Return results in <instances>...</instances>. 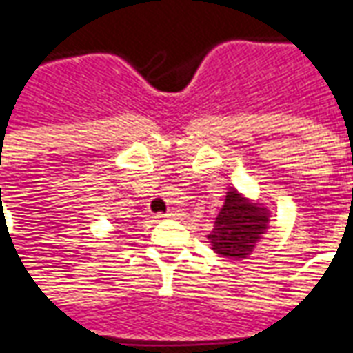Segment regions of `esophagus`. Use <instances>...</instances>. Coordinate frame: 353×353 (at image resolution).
Here are the masks:
<instances>
[{
    "mask_svg": "<svg viewBox=\"0 0 353 353\" xmlns=\"http://www.w3.org/2000/svg\"><path fill=\"white\" fill-rule=\"evenodd\" d=\"M174 215H176L174 212H166V214H161L159 217H174Z\"/></svg>",
    "mask_w": 353,
    "mask_h": 353,
    "instance_id": "esophagus-1",
    "label": "esophagus"
}]
</instances>
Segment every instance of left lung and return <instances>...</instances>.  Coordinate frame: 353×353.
I'll return each instance as SVG.
<instances>
[{"mask_svg": "<svg viewBox=\"0 0 353 353\" xmlns=\"http://www.w3.org/2000/svg\"><path fill=\"white\" fill-rule=\"evenodd\" d=\"M266 223L265 208L252 206L236 191H230L208 236L212 250L229 259H245L263 236Z\"/></svg>", "mask_w": 353, "mask_h": 353, "instance_id": "left-lung-1", "label": "left lung"}]
</instances>
